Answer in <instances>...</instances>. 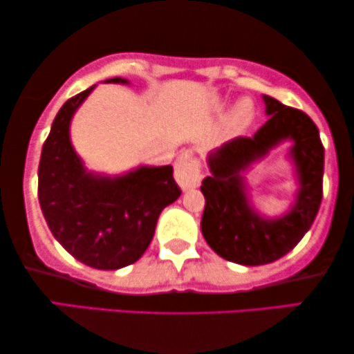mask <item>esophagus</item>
Returning <instances> with one entry per match:
<instances>
[{"label":"esophagus","mask_w":354,"mask_h":354,"mask_svg":"<svg viewBox=\"0 0 354 354\" xmlns=\"http://www.w3.org/2000/svg\"><path fill=\"white\" fill-rule=\"evenodd\" d=\"M174 180L181 189H192L198 187L201 183V162L191 151H185L180 155L174 165Z\"/></svg>","instance_id":"esophagus-1"}]
</instances>
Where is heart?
I'll return each mask as SVG.
<instances>
[{"label":"heart","instance_id":"1","mask_svg":"<svg viewBox=\"0 0 354 354\" xmlns=\"http://www.w3.org/2000/svg\"><path fill=\"white\" fill-rule=\"evenodd\" d=\"M254 118H257V109H254L253 101L248 100V97L239 100L232 106L230 113L225 118L227 133L236 136V133L245 132L253 124Z\"/></svg>","mask_w":354,"mask_h":354}]
</instances>
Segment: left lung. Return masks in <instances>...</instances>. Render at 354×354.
<instances>
[{"label": "left lung", "mask_w": 354, "mask_h": 354, "mask_svg": "<svg viewBox=\"0 0 354 354\" xmlns=\"http://www.w3.org/2000/svg\"><path fill=\"white\" fill-rule=\"evenodd\" d=\"M266 120L253 137H236L210 151L204 178L201 230L209 247L227 261L259 266L289 253L314 223L324 192V145L314 120L302 111L263 95ZM290 140L298 178L297 201L284 216H261L251 205L244 171L279 143Z\"/></svg>", "instance_id": "left-lung-1"}]
</instances>
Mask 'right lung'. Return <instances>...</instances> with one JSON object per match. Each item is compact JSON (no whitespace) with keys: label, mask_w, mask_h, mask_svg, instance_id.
<instances>
[{"label":"right lung","mask_w":354,"mask_h":354,"mask_svg":"<svg viewBox=\"0 0 354 354\" xmlns=\"http://www.w3.org/2000/svg\"><path fill=\"white\" fill-rule=\"evenodd\" d=\"M106 83L129 84L125 78ZM96 84L70 97L53 119L39 163V203L58 243L84 265L119 270L153 239L162 210L181 196L173 167H138L120 176L88 171L70 140V124Z\"/></svg>","instance_id":"add662e5"}]
</instances>
